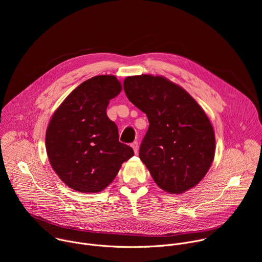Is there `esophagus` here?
Segmentation results:
<instances>
[{
	"label": "esophagus",
	"mask_w": 262,
	"mask_h": 262,
	"mask_svg": "<svg viewBox=\"0 0 262 262\" xmlns=\"http://www.w3.org/2000/svg\"><path fill=\"white\" fill-rule=\"evenodd\" d=\"M132 147H133V149H134L135 154H137V152H138V150H139V144H138V142H134V143H132Z\"/></svg>",
	"instance_id": "34e87169"
}]
</instances>
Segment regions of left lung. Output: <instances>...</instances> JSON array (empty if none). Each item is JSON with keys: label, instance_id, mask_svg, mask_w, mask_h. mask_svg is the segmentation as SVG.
Listing matches in <instances>:
<instances>
[{"label": "left lung", "instance_id": "obj_1", "mask_svg": "<svg viewBox=\"0 0 262 262\" xmlns=\"http://www.w3.org/2000/svg\"><path fill=\"white\" fill-rule=\"evenodd\" d=\"M124 92L147 115L139 157L162 190L182 194L196 186L214 158L215 138L203 108L180 86L161 76L127 77Z\"/></svg>", "mask_w": 262, "mask_h": 262}]
</instances>
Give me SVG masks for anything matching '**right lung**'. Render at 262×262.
I'll list each match as a JSON object with an SVG mask.
<instances>
[{
	"mask_svg": "<svg viewBox=\"0 0 262 262\" xmlns=\"http://www.w3.org/2000/svg\"><path fill=\"white\" fill-rule=\"evenodd\" d=\"M121 90L114 76L93 77L74 89L51 118L48 157L60 179L74 191H102L134 156L132 147L119 142L117 125L105 112Z\"/></svg>",
	"mask_w": 262,
	"mask_h": 262,
	"instance_id": "obj_1",
	"label": "right lung"
}]
</instances>
